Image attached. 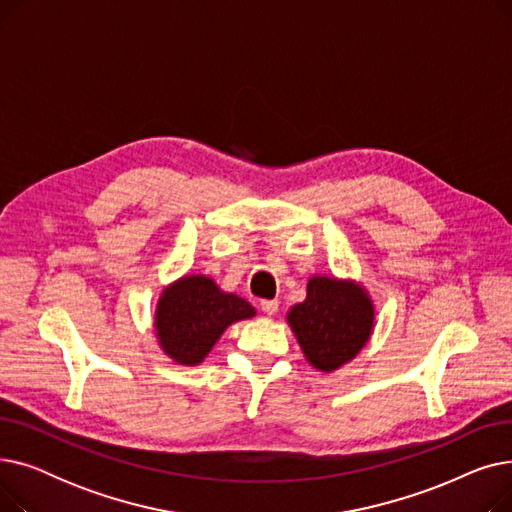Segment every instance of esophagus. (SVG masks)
<instances>
[{
  "label": "esophagus",
  "mask_w": 512,
  "mask_h": 512,
  "mask_svg": "<svg viewBox=\"0 0 512 512\" xmlns=\"http://www.w3.org/2000/svg\"><path fill=\"white\" fill-rule=\"evenodd\" d=\"M278 301L276 299H267V301H261V311L265 315H276L278 313Z\"/></svg>",
  "instance_id": "1"
}]
</instances>
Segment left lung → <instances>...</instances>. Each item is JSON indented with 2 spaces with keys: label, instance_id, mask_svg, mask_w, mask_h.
Listing matches in <instances>:
<instances>
[{
  "label": "left lung",
  "instance_id": "obj_1",
  "mask_svg": "<svg viewBox=\"0 0 512 512\" xmlns=\"http://www.w3.org/2000/svg\"><path fill=\"white\" fill-rule=\"evenodd\" d=\"M373 315V303L359 284L315 276L307 284V299L290 309L288 324L307 361L319 371H334L365 346Z\"/></svg>",
  "mask_w": 512,
  "mask_h": 512
}]
</instances>
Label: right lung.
Here are the masks:
<instances>
[{"instance_id": "1", "label": "right lung", "mask_w": 512, "mask_h": 512, "mask_svg": "<svg viewBox=\"0 0 512 512\" xmlns=\"http://www.w3.org/2000/svg\"><path fill=\"white\" fill-rule=\"evenodd\" d=\"M253 315L245 299L222 292L211 278L186 276L161 292L155 332L170 359L199 365L230 324Z\"/></svg>"}]
</instances>
